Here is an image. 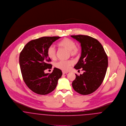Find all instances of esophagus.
<instances>
[{"mask_svg":"<svg viewBox=\"0 0 126 126\" xmlns=\"http://www.w3.org/2000/svg\"><path fill=\"white\" fill-rule=\"evenodd\" d=\"M62 72H63V74H67V73H68L67 72H65V71H63Z\"/></svg>","mask_w":126,"mask_h":126,"instance_id":"1","label":"esophagus"}]
</instances>
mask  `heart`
<instances>
[{"label": "heart", "mask_w": 126, "mask_h": 126, "mask_svg": "<svg viewBox=\"0 0 126 126\" xmlns=\"http://www.w3.org/2000/svg\"><path fill=\"white\" fill-rule=\"evenodd\" d=\"M58 46L68 51L70 54L72 56H76L79 54V48L76 46V43L69 38H65L61 40L59 42ZM47 53L49 58L52 60L56 59V50L53 46H50L48 48ZM73 65V62L72 60H62L55 63V67L62 70L67 71Z\"/></svg>", "instance_id": "1"}]
</instances>
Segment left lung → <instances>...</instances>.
Returning <instances> with one entry per match:
<instances>
[{
	"label": "left lung",
	"instance_id": "left-lung-1",
	"mask_svg": "<svg viewBox=\"0 0 126 126\" xmlns=\"http://www.w3.org/2000/svg\"><path fill=\"white\" fill-rule=\"evenodd\" d=\"M80 43L81 56L74 68H82V74L76 75L73 81V89L81 95L94 92L100 86L106 75L108 65V56L99 42L90 36L71 35Z\"/></svg>",
	"mask_w": 126,
	"mask_h": 126
}]
</instances>
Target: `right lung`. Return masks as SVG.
Returning a JSON list of instances; mask_svg holds the SVG:
<instances>
[{
    "label": "right lung",
    "instance_id": "right-lung-1",
    "mask_svg": "<svg viewBox=\"0 0 126 126\" xmlns=\"http://www.w3.org/2000/svg\"><path fill=\"white\" fill-rule=\"evenodd\" d=\"M59 36H45L31 40L24 47L19 55V65L23 80L33 92L46 95L55 89L58 80L62 75V71L54 68L51 73L45 70L51 69L48 63L51 60L47 55V50Z\"/></svg>",
    "mask_w": 126,
    "mask_h": 126
}]
</instances>
